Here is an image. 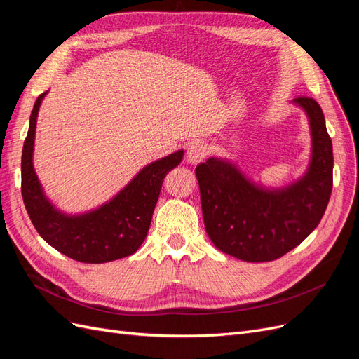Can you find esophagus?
<instances>
[{"label":"esophagus","instance_id":"34e87169","mask_svg":"<svg viewBox=\"0 0 359 359\" xmlns=\"http://www.w3.org/2000/svg\"><path fill=\"white\" fill-rule=\"evenodd\" d=\"M206 156H208V147L206 144L201 142V140H196V142H191L187 147V153H186V160L190 165H198Z\"/></svg>","mask_w":359,"mask_h":359}]
</instances>
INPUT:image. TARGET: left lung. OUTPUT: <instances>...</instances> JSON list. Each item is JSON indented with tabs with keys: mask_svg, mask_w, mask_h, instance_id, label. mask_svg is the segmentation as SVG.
Segmentation results:
<instances>
[{
	"mask_svg": "<svg viewBox=\"0 0 359 359\" xmlns=\"http://www.w3.org/2000/svg\"><path fill=\"white\" fill-rule=\"evenodd\" d=\"M292 103L306 112L311 133V158L299 180L266 189L231 160L211 157L196 168L206 233L220 252L245 262H269L299 245L330 202L334 157L323 112L310 97Z\"/></svg>",
	"mask_w": 359,
	"mask_h": 359,
	"instance_id": "8db88e82",
	"label": "left lung"
}]
</instances>
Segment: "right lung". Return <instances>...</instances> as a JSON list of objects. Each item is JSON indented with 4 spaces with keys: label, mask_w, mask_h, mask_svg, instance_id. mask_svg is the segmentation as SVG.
Here are the masks:
<instances>
[{
    "label": "right lung",
    "mask_w": 359,
    "mask_h": 359,
    "mask_svg": "<svg viewBox=\"0 0 359 359\" xmlns=\"http://www.w3.org/2000/svg\"><path fill=\"white\" fill-rule=\"evenodd\" d=\"M46 94L39 95L32 107L20 163L22 198L36 231L60 253L83 264H104L136 253L147 238L163 180L180 165L184 151L149 163L99 208L76 215L62 212L46 198L32 166L37 115Z\"/></svg>",
    "instance_id": "right-lung-1"
}]
</instances>
